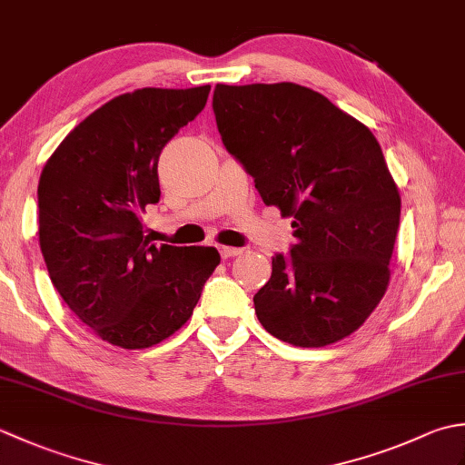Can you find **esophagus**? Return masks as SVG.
I'll return each mask as SVG.
<instances>
[{
    "instance_id": "1",
    "label": "esophagus",
    "mask_w": 465,
    "mask_h": 465,
    "mask_svg": "<svg viewBox=\"0 0 465 465\" xmlns=\"http://www.w3.org/2000/svg\"><path fill=\"white\" fill-rule=\"evenodd\" d=\"M242 252H243V250H240V248H230V245H220V253H222L223 260L233 258V255H240Z\"/></svg>"
}]
</instances>
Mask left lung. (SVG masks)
Listing matches in <instances>:
<instances>
[{"label":"left lung","mask_w":465,"mask_h":465,"mask_svg":"<svg viewBox=\"0 0 465 465\" xmlns=\"http://www.w3.org/2000/svg\"><path fill=\"white\" fill-rule=\"evenodd\" d=\"M213 114L225 150L265 205L293 217L295 245L253 295L258 320L298 348L348 338L390 283L400 192L375 135L328 97L292 82L223 85Z\"/></svg>","instance_id":"1"}]
</instances>
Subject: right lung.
I'll list each match as a JSON object with an SVG mask.
<instances>
[{
	"mask_svg": "<svg viewBox=\"0 0 465 465\" xmlns=\"http://www.w3.org/2000/svg\"><path fill=\"white\" fill-rule=\"evenodd\" d=\"M210 90L117 95L65 135L39 175L49 278L67 308L117 348H152L173 335L220 265L215 248H157L142 223L145 207L160 202L162 150L203 110Z\"/></svg>",
	"mask_w": 465,
	"mask_h": 465,
	"instance_id": "obj_1",
	"label": "right lung"
}]
</instances>
